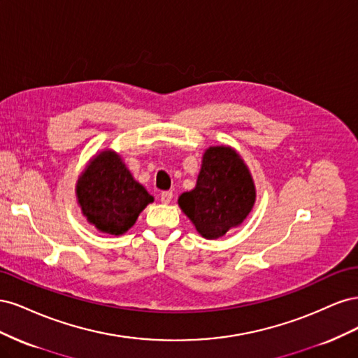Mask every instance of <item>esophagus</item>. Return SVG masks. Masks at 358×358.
I'll list each match as a JSON object with an SVG mask.
<instances>
[{"label": "esophagus", "instance_id": "esophagus-1", "mask_svg": "<svg viewBox=\"0 0 358 358\" xmlns=\"http://www.w3.org/2000/svg\"><path fill=\"white\" fill-rule=\"evenodd\" d=\"M159 199H161V201L162 203H170L171 200H173V192L171 191H162L161 194H159Z\"/></svg>", "mask_w": 358, "mask_h": 358}]
</instances>
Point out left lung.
Listing matches in <instances>:
<instances>
[{
    "label": "left lung",
    "instance_id": "1",
    "mask_svg": "<svg viewBox=\"0 0 358 358\" xmlns=\"http://www.w3.org/2000/svg\"><path fill=\"white\" fill-rule=\"evenodd\" d=\"M255 203V187L243 159L227 146L206 150L197 185L179 197L180 209L206 239H218L243 222Z\"/></svg>",
    "mask_w": 358,
    "mask_h": 358
}]
</instances>
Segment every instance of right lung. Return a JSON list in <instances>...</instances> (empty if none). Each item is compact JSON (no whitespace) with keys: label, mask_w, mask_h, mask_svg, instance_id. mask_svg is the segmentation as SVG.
<instances>
[{"label":"right lung","mask_w":358,"mask_h":358,"mask_svg":"<svg viewBox=\"0 0 358 358\" xmlns=\"http://www.w3.org/2000/svg\"><path fill=\"white\" fill-rule=\"evenodd\" d=\"M83 215L103 233L124 234L154 197L136 182L121 157L104 150L95 157L78 182Z\"/></svg>","instance_id":"obj_1"}]
</instances>
